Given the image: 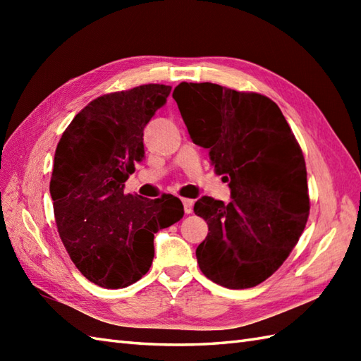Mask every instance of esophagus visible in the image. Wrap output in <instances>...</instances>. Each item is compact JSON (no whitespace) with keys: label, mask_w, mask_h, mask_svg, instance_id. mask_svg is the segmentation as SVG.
<instances>
[{"label":"esophagus","mask_w":361,"mask_h":361,"mask_svg":"<svg viewBox=\"0 0 361 361\" xmlns=\"http://www.w3.org/2000/svg\"><path fill=\"white\" fill-rule=\"evenodd\" d=\"M183 206H185V212L186 214H192L194 209V200H189V198H183Z\"/></svg>","instance_id":"34e87169"}]
</instances>
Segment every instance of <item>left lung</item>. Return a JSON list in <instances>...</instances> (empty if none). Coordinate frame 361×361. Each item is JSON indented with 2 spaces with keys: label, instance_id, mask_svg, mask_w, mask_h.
<instances>
[{
  "label": "left lung",
  "instance_id": "obj_1",
  "mask_svg": "<svg viewBox=\"0 0 361 361\" xmlns=\"http://www.w3.org/2000/svg\"><path fill=\"white\" fill-rule=\"evenodd\" d=\"M172 96L190 140L209 150L231 189L226 204L195 202L209 228L195 251L198 267L224 287H255L282 265L307 224L302 150L279 106L262 94L183 82Z\"/></svg>",
  "mask_w": 361,
  "mask_h": 361
}]
</instances>
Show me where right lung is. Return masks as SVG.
I'll use <instances>...</instances> for the list:
<instances>
[{"mask_svg":"<svg viewBox=\"0 0 361 361\" xmlns=\"http://www.w3.org/2000/svg\"><path fill=\"white\" fill-rule=\"evenodd\" d=\"M171 90L149 83L97 97L57 144L49 192L60 239L79 271L104 288L140 281L155 256V234L185 216L173 195L150 200L124 192L145 158L144 127Z\"/></svg>","mask_w":361,"mask_h":361,"instance_id":"1","label":"right lung"}]
</instances>
